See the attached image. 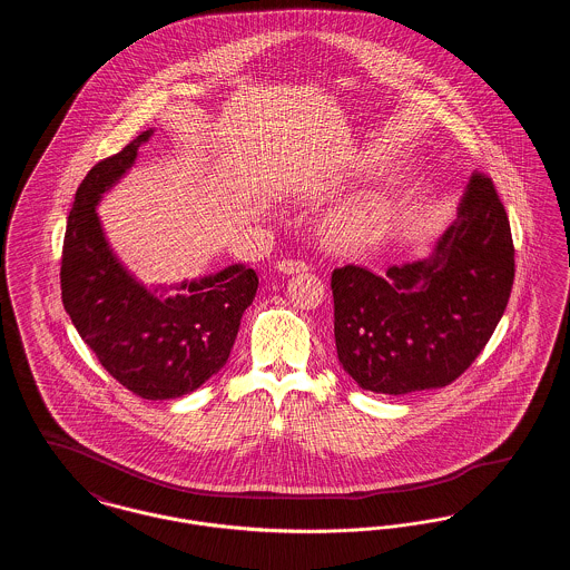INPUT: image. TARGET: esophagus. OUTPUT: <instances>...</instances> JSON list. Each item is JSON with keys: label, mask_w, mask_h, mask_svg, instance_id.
Masks as SVG:
<instances>
[{"label": "esophagus", "mask_w": 570, "mask_h": 570, "mask_svg": "<svg viewBox=\"0 0 570 570\" xmlns=\"http://www.w3.org/2000/svg\"><path fill=\"white\" fill-rule=\"evenodd\" d=\"M275 267H277V272L286 273V275H293V273L309 272V265H307V263H303V261H293V258L279 261Z\"/></svg>", "instance_id": "obj_1"}]
</instances>
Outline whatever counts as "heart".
I'll return each mask as SVG.
<instances>
[{
  "mask_svg": "<svg viewBox=\"0 0 570 570\" xmlns=\"http://www.w3.org/2000/svg\"><path fill=\"white\" fill-rule=\"evenodd\" d=\"M386 219V207L380 200H365L331 217L326 226L328 242L337 247H358L379 235Z\"/></svg>",
  "mask_w": 570,
  "mask_h": 570,
  "instance_id": "heart-1",
  "label": "heart"
}]
</instances>
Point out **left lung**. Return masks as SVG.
I'll list each match as a JSON object with an SVG mask.
<instances>
[{
	"instance_id": "left-lung-1",
	"label": "left lung",
	"mask_w": 570,
	"mask_h": 570,
	"mask_svg": "<svg viewBox=\"0 0 570 570\" xmlns=\"http://www.w3.org/2000/svg\"><path fill=\"white\" fill-rule=\"evenodd\" d=\"M515 249L491 179L474 173L455 222L428 258L384 275H331L342 367L374 393L406 395L460 379L485 348L511 297Z\"/></svg>"
}]
</instances>
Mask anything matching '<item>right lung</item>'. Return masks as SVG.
Returning <instances> with one entry per match:
<instances>
[{"instance_id": "add662e5", "label": "right lung", "mask_w": 570, "mask_h": 570, "mask_svg": "<svg viewBox=\"0 0 570 570\" xmlns=\"http://www.w3.org/2000/svg\"><path fill=\"white\" fill-rule=\"evenodd\" d=\"M151 135L136 136L82 179L63 237L61 301L112 379L142 400H175L226 365L242 316L256 297L258 275L239 263L147 288L124 267L96 209L102 194L135 166L138 147Z\"/></svg>"}]
</instances>
